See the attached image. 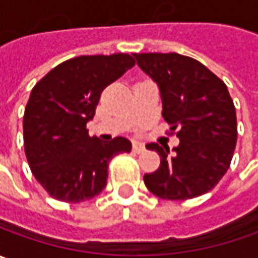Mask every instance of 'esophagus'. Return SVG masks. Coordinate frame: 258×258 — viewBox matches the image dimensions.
<instances>
[{"mask_svg":"<svg viewBox=\"0 0 258 258\" xmlns=\"http://www.w3.org/2000/svg\"><path fill=\"white\" fill-rule=\"evenodd\" d=\"M144 150H146L144 143H140V141H134V143H133V151H134V153L140 154V153H143Z\"/></svg>","mask_w":258,"mask_h":258,"instance_id":"34e87169","label":"esophagus"}]
</instances>
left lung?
Listing matches in <instances>:
<instances>
[{"instance_id": "1", "label": "left lung", "mask_w": 258, "mask_h": 258, "mask_svg": "<svg viewBox=\"0 0 258 258\" xmlns=\"http://www.w3.org/2000/svg\"><path fill=\"white\" fill-rule=\"evenodd\" d=\"M160 88L163 117L180 144H147L160 167L146 174L147 188L163 200H190L213 190L227 173L237 143L234 102L227 85L194 58L177 52L133 54Z\"/></svg>"}]
</instances>
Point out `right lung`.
Wrapping results in <instances>:
<instances>
[{
  "mask_svg": "<svg viewBox=\"0 0 258 258\" xmlns=\"http://www.w3.org/2000/svg\"><path fill=\"white\" fill-rule=\"evenodd\" d=\"M136 61L130 54L81 55L52 68L32 88L24 112V148L35 180L52 199L81 203L98 196L108 164L131 151L127 138L90 137L102 90Z\"/></svg>",
  "mask_w": 258,
  "mask_h": 258,
  "instance_id": "1",
  "label": "right lung"
}]
</instances>
